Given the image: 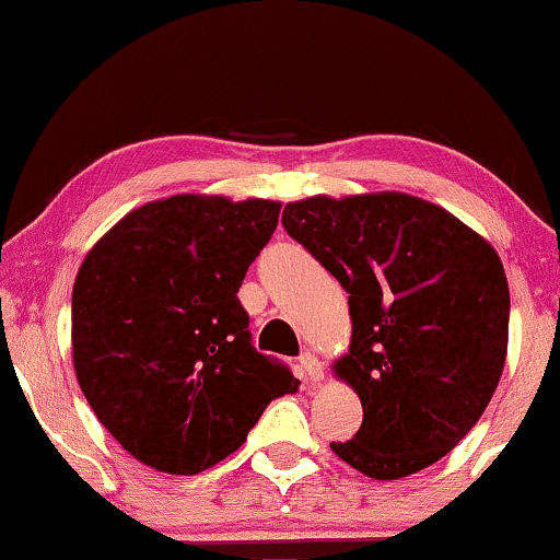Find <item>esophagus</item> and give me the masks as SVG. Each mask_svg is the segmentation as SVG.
I'll return each instance as SVG.
<instances>
[{
  "instance_id": "obj_1",
  "label": "esophagus",
  "mask_w": 560,
  "mask_h": 560,
  "mask_svg": "<svg viewBox=\"0 0 560 560\" xmlns=\"http://www.w3.org/2000/svg\"><path fill=\"white\" fill-rule=\"evenodd\" d=\"M298 362H301L303 375H306L308 381H314V383L322 381V377H324V362L318 360L314 352H303L301 358H298Z\"/></svg>"
}]
</instances>
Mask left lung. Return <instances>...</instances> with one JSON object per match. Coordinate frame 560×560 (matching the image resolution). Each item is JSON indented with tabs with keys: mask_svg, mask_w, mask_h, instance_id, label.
Listing matches in <instances>:
<instances>
[{
	"mask_svg": "<svg viewBox=\"0 0 560 560\" xmlns=\"http://www.w3.org/2000/svg\"><path fill=\"white\" fill-rule=\"evenodd\" d=\"M282 226L350 293V352L334 375L362 424L331 450L377 481L411 476L474 430L502 377L510 285L493 246L404 192L288 202Z\"/></svg>",
	"mask_w": 560,
	"mask_h": 560,
	"instance_id": "8db88e82",
	"label": "left lung"
}]
</instances>
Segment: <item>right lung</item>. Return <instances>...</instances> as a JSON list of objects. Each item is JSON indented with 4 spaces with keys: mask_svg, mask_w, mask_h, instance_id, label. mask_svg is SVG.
<instances>
[{
    "mask_svg": "<svg viewBox=\"0 0 560 560\" xmlns=\"http://www.w3.org/2000/svg\"><path fill=\"white\" fill-rule=\"evenodd\" d=\"M280 202L172 195L122 215L71 293L77 381L136 460L195 476L244 445L298 377L252 345L238 288Z\"/></svg>",
    "mask_w": 560,
    "mask_h": 560,
    "instance_id": "1",
    "label": "right lung"
}]
</instances>
